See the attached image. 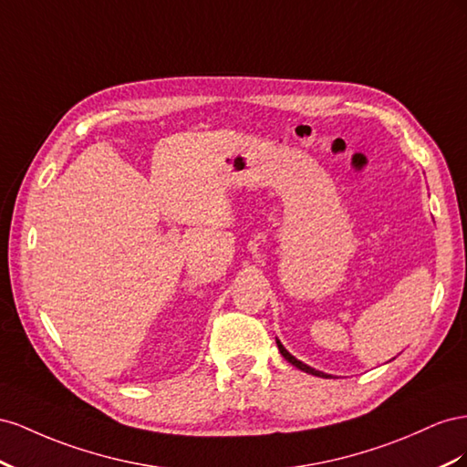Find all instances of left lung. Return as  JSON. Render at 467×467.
<instances>
[{"label": "left lung", "mask_w": 467, "mask_h": 467, "mask_svg": "<svg viewBox=\"0 0 467 467\" xmlns=\"http://www.w3.org/2000/svg\"><path fill=\"white\" fill-rule=\"evenodd\" d=\"M277 342V348H279V352H282V356L287 359L289 364H293L296 368H299L301 371H305V374H311V376H318V378H330V376H327V374H323V371H318V369H315V368H311V366H307V364H303V362H299V359L296 358V356H291L285 348H284V344L279 342V340H275Z\"/></svg>", "instance_id": "obj_1"}]
</instances>
